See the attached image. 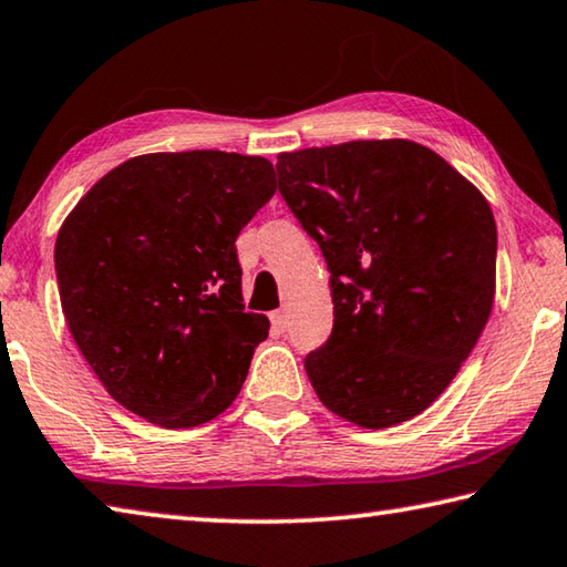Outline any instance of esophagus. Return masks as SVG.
Masks as SVG:
<instances>
[{
	"label": "esophagus",
	"instance_id": "obj_1",
	"mask_svg": "<svg viewBox=\"0 0 567 567\" xmlns=\"http://www.w3.org/2000/svg\"><path fill=\"white\" fill-rule=\"evenodd\" d=\"M271 323L276 331H286V326H289V311L286 309H278L271 313Z\"/></svg>",
	"mask_w": 567,
	"mask_h": 567
}]
</instances>
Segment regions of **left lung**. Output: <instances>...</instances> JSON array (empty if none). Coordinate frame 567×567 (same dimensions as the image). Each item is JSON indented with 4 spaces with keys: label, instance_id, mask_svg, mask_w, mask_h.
Instances as JSON below:
<instances>
[{
    "label": "left lung",
    "instance_id": "left-lung-1",
    "mask_svg": "<svg viewBox=\"0 0 567 567\" xmlns=\"http://www.w3.org/2000/svg\"><path fill=\"white\" fill-rule=\"evenodd\" d=\"M276 172L331 271V339L306 355L316 395L361 429L411 421L449 389L488 323L491 204L411 138L284 152Z\"/></svg>",
    "mask_w": 567,
    "mask_h": 567
}]
</instances>
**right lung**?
Returning a JSON list of instances; mask_svg holds the SVG:
<instances>
[{"label": "right lung", "mask_w": 567, "mask_h": 567, "mask_svg": "<svg viewBox=\"0 0 567 567\" xmlns=\"http://www.w3.org/2000/svg\"><path fill=\"white\" fill-rule=\"evenodd\" d=\"M276 192L274 164L158 152L118 164L56 234L59 299L106 393L162 429H194L241 391L264 313L244 311L236 236Z\"/></svg>", "instance_id": "1"}]
</instances>
